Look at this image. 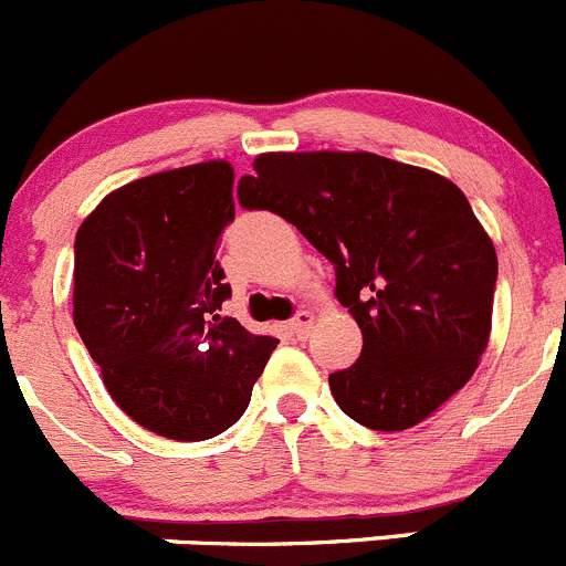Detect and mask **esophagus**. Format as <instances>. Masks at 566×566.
<instances>
[{
	"label": "esophagus",
	"mask_w": 566,
	"mask_h": 566,
	"mask_svg": "<svg viewBox=\"0 0 566 566\" xmlns=\"http://www.w3.org/2000/svg\"><path fill=\"white\" fill-rule=\"evenodd\" d=\"M313 322H316V316H313L311 311H300L294 318H291L289 324H285V329H289V333L294 335V338L302 340V338H307V335H311Z\"/></svg>",
	"instance_id": "obj_1"
}]
</instances>
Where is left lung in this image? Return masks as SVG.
<instances>
[{"mask_svg": "<svg viewBox=\"0 0 566 566\" xmlns=\"http://www.w3.org/2000/svg\"><path fill=\"white\" fill-rule=\"evenodd\" d=\"M244 209L281 214L335 266L363 352L329 374L352 421L418 427L468 385L490 344L497 255L454 181L368 150L261 154Z\"/></svg>", "mask_w": 566, "mask_h": 566, "instance_id": "obj_1", "label": "left lung"}]
</instances>
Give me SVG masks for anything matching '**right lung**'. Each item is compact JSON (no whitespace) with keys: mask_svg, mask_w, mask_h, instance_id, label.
<instances>
[{"mask_svg":"<svg viewBox=\"0 0 566 566\" xmlns=\"http://www.w3.org/2000/svg\"><path fill=\"white\" fill-rule=\"evenodd\" d=\"M233 167L209 159L123 184L76 233L74 324L115 405L195 443L244 416L277 338L220 316L217 250L233 220Z\"/></svg>","mask_w":566,"mask_h":566,"instance_id":"1","label":"right lung"}]
</instances>
